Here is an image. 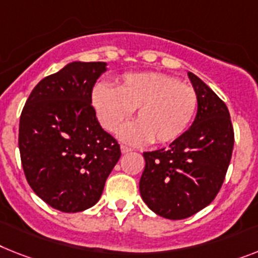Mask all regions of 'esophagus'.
<instances>
[{
  "label": "esophagus",
  "mask_w": 258,
  "mask_h": 258,
  "mask_svg": "<svg viewBox=\"0 0 258 258\" xmlns=\"http://www.w3.org/2000/svg\"><path fill=\"white\" fill-rule=\"evenodd\" d=\"M129 152H132V148H127L125 145H121V153H122V154H126V153Z\"/></svg>",
  "instance_id": "34e87169"
}]
</instances>
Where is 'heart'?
<instances>
[{"label":"heart","instance_id":"b5f03b06","mask_svg":"<svg viewBox=\"0 0 258 258\" xmlns=\"http://www.w3.org/2000/svg\"><path fill=\"white\" fill-rule=\"evenodd\" d=\"M92 105L100 124L117 132L136 109V122L120 137L129 144H167L179 138L198 108L197 92L172 76L158 72L127 74L116 88L100 83L92 91Z\"/></svg>","mask_w":258,"mask_h":258}]
</instances>
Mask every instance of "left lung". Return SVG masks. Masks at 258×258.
<instances>
[{
  "instance_id": "obj_1",
  "label": "left lung",
  "mask_w": 258,
  "mask_h": 258,
  "mask_svg": "<svg viewBox=\"0 0 258 258\" xmlns=\"http://www.w3.org/2000/svg\"><path fill=\"white\" fill-rule=\"evenodd\" d=\"M198 112L188 131L169 148L144 153L142 201L153 212L180 220L207 207L218 195L231 162L235 134L224 101L192 72Z\"/></svg>"
}]
</instances>
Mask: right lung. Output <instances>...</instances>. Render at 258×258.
Returning a JSON list of instances; mask_svg holds the SVG:
<instances>
[{
	"label": "right lung",
	"instance_id": "right-lung-1",
	"mask_svg": "<svg viewBox=\"0 0 258 258\" xmlns=\"http://www.w3.org/2000/svg\"><path fill=\"white\" fill-rule=\"evenodd\" d=\"M104 61H72L42 79L19 118L18 146L30 187L61 212L99 202L121 157L120 145L97 121L92 106Z\"/></svg>",
	"mask_w": 258,
	"mask_h": 258
}]
</instances>
